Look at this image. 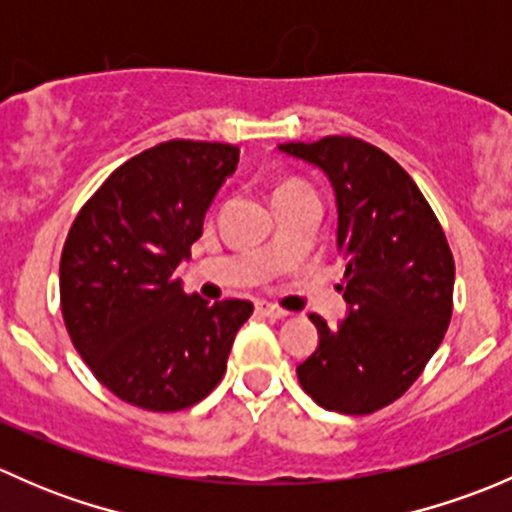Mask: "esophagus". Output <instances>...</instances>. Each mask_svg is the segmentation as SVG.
I'll return each instance as SVG.
<instances>
[{"instance_id":"obj_1","label":"esophagus","mask_w":512,"mask_h":512,"mask_svg":"<svg viewBox=\"0 0 512 512\" xmlns=\"http://www.w3.org/2000/svg\"><path fill=\"white\" fill-rule=\"evenodd\" d=\"M257 312L265 314L267 319H285L289 312H285L282 307H277V304H267V302H260L257 304Z\"/></svg>"}]
</instances>
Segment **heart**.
Segmentation results:
<instances>
[{
	"label": "heart",
	"instance_id": "1",
	"mask_svg": "<svg viewBox=\"0 0 512 512\" xmlns=\"http://www.w3.org/2000/svg\"><path fill=\"white\" fill-rule=\"evenodd\" d=\"M294 185H297V183H285V185H280V190L282 188H294Z\"/></svg>",
	"mask_w": 512,
	"mask_h": 512
}]
</instances>
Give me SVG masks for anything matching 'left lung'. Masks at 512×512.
Listing matches in <instances>:
<instances>
[{
	"label": "left lung",
	"instance_id": "left-lung-1",
	"mask_svg": "<svg viewBox=\"0 0 512 512\" xmlns=\"http://www.w3.org/2000/svg\"><path fill=\"white\" fill-rule=\"evenodd\" d=\"M314 165L337 198V250L347 262V319L319 332L297 366L302 389L322 409L371 414L399 399L443 342L453 312L451 247L411 175L371 143L327 136L282 143Z\"/></svg>",
	"mask_w": 512,
	"mask_h": 512
}]
</instances>
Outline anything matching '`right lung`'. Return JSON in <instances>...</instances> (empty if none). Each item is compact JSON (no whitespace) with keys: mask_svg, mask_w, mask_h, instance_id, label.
Wrapping results in <instances>:
<instances>
[{"mask_svg":"<svg viewBox=\"0 0 512 512\" xmlns=\"http://www.w3.org/2000/svg\"><path fill=\"white\" fill-rule=\"evenodd\" d=\"M237 160L227 143H160L113 170L71 225L59 267L66 329L128 404L188 409L223 379L252 304L185 294L175 270Z\"/></svg>","mask_w":512,"mask_h":512,"instance_id":"right-lung-1","label":"right lung"}]
</instances>
